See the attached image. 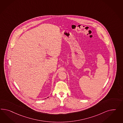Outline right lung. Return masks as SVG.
<instances>
[{
    "instance_id": "right-lung-1",
    "label": "right lung",
    "mask_w": 123,
    "mask_h": 123,
    "mask_svg": "<svg viewBox=\"0 0 123 123\" xmlns=\"http://www.w3.org/2000/svg\"><path fill=\"white\" fill-rule=\"evenodd\" d=\"M48 97H47V98H48ZM45 99H46V98H45Z\"/></svg>"
}]
</instances>
